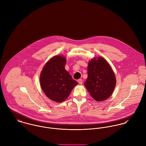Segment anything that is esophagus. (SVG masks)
Returning <instances> with one entry per match:
<instances>
[{
	"mask_svg": "<svg viewBox=\"0 0 146 146\" xmlns=\"http://www.w3.org/2000/svg\"><path fill=\"white\" fill-rule=\"evenodd\" d=\"M78 83H79V84H82L83 83V81H82V79H80V80H78Z\"/></svg>",
	"mask_w": 146,
	"mask_h": 146,
	"instance_id": "obj_1",
	"label": "esophagus"
}]
</instances>
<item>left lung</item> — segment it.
I'll return each mask as SVG.
<instances>
[{
  "label": "left lung",
  "instance_id": "left-lung-1",
  "mask_svg": "<svg viewBox=\"0 0 146 146\" xmlns=\"http://www.w3.org/2000/svg\"><path fill=\"white\" fill-rule=\"evenodd\" d=\"M88 78L84 83L91 97L102 101L110 97L113 92L116 78L107 61L102 57L93 59L88 63Z\"/></svg>",
  "mask_w": 146,
  "mask_h": 146
}]
</instances>
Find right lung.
<instances>
[{
  "label": "right lung",
  "mask_w": 146,
  "mask_h": 146,
  "mask_svg": "<svg viewBox=\"0 0 146 146\" xmlns=\"http://www.w3.org/2000/svg\"><path fill=\"white\" fill-rule=\"evenodd\" d=\"M65 58L55 56L44 66L40 74V84L46 96L61 102L69 96L78 84L65 69Z\"/></svg>",
  "instance_id": "obj_1"
}]
</instances>
